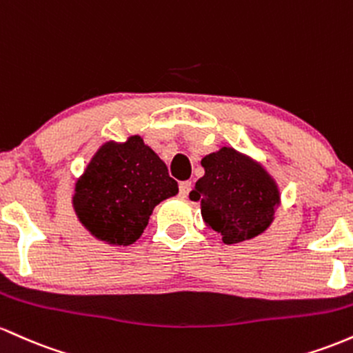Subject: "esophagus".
I'll list each match as a JSON object with an SVG mask.
<instances>
[{"instance_id":"1","label":"esophagus","mask_w":353,"mask_h":353,"mask_svg":"<svg viewBox=\"0 0 353 353\" xmlns=\"http://www.w3.org/2000/svg\"><path fill=\"white\" fill-rule=\"evenodd\" d=\"M190 190H192V181H181V183H180V196L187 198Z\"/></svg>"}]
</instances>
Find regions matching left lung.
<instances>
[{"label": "left lung", "instance_id": "obj_1", "mask_svg": "<svg viewBox=\"0 0 353 353\" xmlns=\"http://www.w3.org/2000/svg\"><path fill=\"white\" fill-rule=\"evenodd\" d=\"M205 175L190 200L200 201L201 219L220 233L225 245L241 243L262 233L275 220L280 188L260 161L232 146L201 158Z\"/></svg>", "mask_w": 353, "mask_h": 353}]
</instances>
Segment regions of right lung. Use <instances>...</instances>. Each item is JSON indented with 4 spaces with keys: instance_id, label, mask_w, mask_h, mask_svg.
I'll return each mask as SVG.
<instances>
[{
    "instance_id": "add662e5",
    "label": "right lung",
    "mask_w": 353,
    "mask_h": 353,
    "mask_svg": "<svg viewBox=\"0 0 353 353\" xmlns=\"http://www.w3.org/2000/svg\"><path fill=\"white\" fill-rule=\"evenodd\" d=\"M178 193L160 157L140 134L105 141L74 181L71 205L97 240L128 247L141 236L160 201Z\"/></svg>"
}]
</instances>
